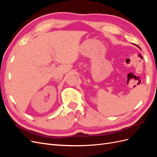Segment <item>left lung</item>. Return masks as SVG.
<instances>
[{
  "instance_id": "8db88e82",
  "label": "left lung",
  "mask_w": 157,
  "mask_h": 157,
  "mask_svg": "<svg viewBox=\"0 0 157 157\" xmlns=\"http://www.w3.org/2000/svg\"><path fill=\"white\" fill-rule=\"evenodd\" d=\"M135 45H136V46H137V47H138V48H140V46H137V45H136V44H135ZM140 49H141V48H140Z\"/></svg>"
}]
</instances>
